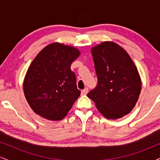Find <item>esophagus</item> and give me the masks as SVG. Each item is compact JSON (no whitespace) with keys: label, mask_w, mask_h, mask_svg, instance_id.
I'll use <instances>...</instances> for the list:
<instances>
[{"label":"esophagus","mask_w":160,"mask_h":160,"mask_svg":"<svg viewBox=\"0 0 160 160\" xmlns=\"http://www.w3.org/2000/svg\"><path fill=\"white\" fill-rule=\"evenodd\" d=\"M87 92H88V89H87V88H86V89H82V90L81 91V95H85L87 94Z\"/></svg>","instance_id":"34e87169"}]
</instances>
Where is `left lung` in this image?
<instances>
[{
	"instance_id": "left-lung-1",
	"label": "left lung",
	"mask_w": 160,
	"mask_h": 160,
	"mask_svg": "<svg viewBox=\"0 0 160 160\" xmlns=\"http://www.w3.org/2000/svg\"><path fill=\"white\" fill-rule=\"evenodd\" d=\"M98 85L87 96L105 118L117 120L135 108L141 90L137 67L125 49L112 41L91 49Z\"/></svg>"
}]
</instances>
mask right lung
Masks as SVG:
<instances>
[{
	"mask_svg": "<svg viewBox=\"0 0 160 160\" xmlns=\"http://www.w3.org/2000/svg\"><path fill=\"white\" fill-rule=\"evenodd\" d=\"M78 49L60 43L47 45L37 55L28 69L23 90L34 113L49 120H61L80 95L72 62Z\"/></svg>",
	"mask_w": 160,
	"mask_h": 160,
	"instance_id": "1",
	"label": "right lung"
}]
</instances>
